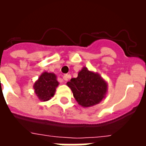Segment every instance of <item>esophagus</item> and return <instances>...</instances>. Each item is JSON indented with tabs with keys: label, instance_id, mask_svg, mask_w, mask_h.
Segmentation results:
<instances>
[{
	"label": "esophagus",
	"instance_id": "1",
	"mask_svg": "<svg viewBox=\"0 0 146 146\" xmlns=\"http://www.w3.org/2000/svg\"><path fill=\"white\" fill-rule=\"evenodd\" d=\"M62 79H63L65 81H67V80H69V75H68V74H66V75H64L63 77H62Z\"/></svg>",
	"mask_w": 146,
	"mask_h": 146
}]
</instances>
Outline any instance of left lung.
Segmentation results:
<instances>
[{
	"mask_svg": "<svg viewBox=\"0 0 146 146\" xmlns=\"http://www.w3.org/2000/svg\"><path fill=\"white\" fill-rule=\"evenodd\" d=\"M80 106L88 108L101 102L108 92V84L100 74L83 67L76 78L67 82Z\"/></svg>",
	"mask_w": 146,
	"mask_h": 146,
	"instance_id": "left-lung-1",
	"label": "left lung"
}]
</instances>
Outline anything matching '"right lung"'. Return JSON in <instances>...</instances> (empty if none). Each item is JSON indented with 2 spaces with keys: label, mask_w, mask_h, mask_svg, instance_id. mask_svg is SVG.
I'll return each instance as SVG.
<instances>
[{
  "label": "right lung",
  "mask_w": 146,
  "mask_h": 146,
  "mask_svg": "<svg viewBox=\"0 0 146 146\" xmlns=\"http://www.w3.org/2000/svg\"><path fill=\"white\" fill-rule=\"evenodd\" d=\"M58 84L57 76L54 73L44 72L35 81L33 89L37 98L40 101L46 102L54 96Z\"/></svg>",
  "instance_id": "obj_1"
}]
</instances>
